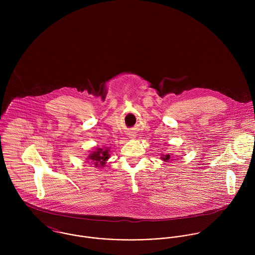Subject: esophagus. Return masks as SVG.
Returning <instances> with one entry per match:
<instances>
[{"label":"esophagus","instance_id":"34e87169","mask_svg":"<svg viewBox=\"0 0 255 255\" xmlns=\"http://www.w3.org/2000/svg\"><path fill=\"white\" fill-rule=\"evenodd\" d=\"M131 138H132V137H131Z\"/></svg>","mask_w":255,"mask_h":255}]
</instances>
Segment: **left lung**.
I'll use <instances>...</instances> for the list:
<instances>
[{"instance_id": "obj_1", "label": "left lung", "mask_w": 255, "mask_h": 255, "mask_svg": "<svg viewBox=\"0 0 255 255\" xmlns=\"http://www.w3.org/2000/svg\"><path fill=\"white\" fill-rule=\"evenodd\" d=\"M161 159H162L163 161H165V162H168V161H170V159H171V156H170V154H167V155H162Z\"/></svg>"}]
</instances>
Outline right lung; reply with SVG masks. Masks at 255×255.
Instances as JSON below:
<instances>
[{"label":"right lung","instance_id":"right-lung-1","mask_svg":"<svg viewBox=\"0 0 255 255\" xmlns=\"http://www.w3.org/2000/svg\"><path fill=\"white\" fill-rule=\"evenodd\" d=\"M109 148H97L95 151H93L87 159L93 161L96 165V167H104L106 164V161L109 159L110 157Z\"/></svg>","mask_w":255,"mask_h":255}]
</instances>
